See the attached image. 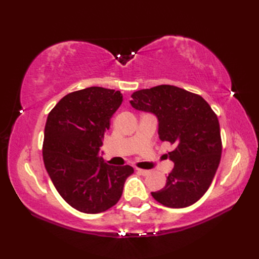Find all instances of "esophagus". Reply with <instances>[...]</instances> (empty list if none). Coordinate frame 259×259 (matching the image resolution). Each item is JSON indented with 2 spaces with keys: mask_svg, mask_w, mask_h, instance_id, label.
<instances>
[{
  "mask_svg": "<svg viewBox=\"0 0 259 259\" xmlns=\"http://www.w3.org/2000/svg\"><path fill=\"white\" fill-rule=\"evenodd\" d=\"M137 171H138L141 175H144V176H147V175L150 174V170H146V169H141V168H137Z\"/></svg>",
  "mask_w": 259,
  "mask_h": 259,
  "instance_id": "1",
  "label": "esophagus"
}]
</instances>
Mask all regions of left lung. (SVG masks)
Returning <instances> with one entry per match:
<instances>
[{"label":"left lung","instance_id":"left-lung-1","mask_svg":"<svg viewBox=\"0 0 259 259\" xmlns=\"http://www.w3.org/2000/svg\"><path fill=\"white\" fill-rule=\"evenodd\" d=\"M131 106L155 113L159 138L174 146L175 167L162 189L151 192L169 208L191 206L205 195L221 162L222 137L217 114L199 95L161 84L133 93Z\"/></svg>","mask_w":259,"mask_h":259}]
</instances>
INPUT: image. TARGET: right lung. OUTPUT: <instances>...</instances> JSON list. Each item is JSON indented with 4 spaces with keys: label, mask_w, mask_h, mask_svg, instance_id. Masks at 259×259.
<instances>
[{
    "label": "right lung",
    "mask_w": 259,
    "mask_h": 259,
    "mask_svg": "<svg viewBox=\"0 0 259 259\" xmlns=\"http://www.w3.org/2000/svg\"><path fill=\"white\" fill-rule=\"evenodd\" d=\"M122 93L101 87L71 92L48 115L43 161L56 189L76 210L99 213L119 201L134 168L110 166L99 157Z\"/></svg>",
    "instance_id": "1"
}]
</instances>
